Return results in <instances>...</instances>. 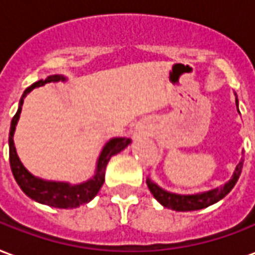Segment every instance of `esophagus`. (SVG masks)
Listing matches in <instances>:
<instances>
[{
	"mask_svg": "<svg viewBox=\"0 0 255 255\" xmlns=\"http://www.w3.org/2000/svg\"><path fill=\"white\" fill-rule=\"evenodd\" d=\"M134 133H136V134H143V133H144V129H141L140 126H136V129H134Z\"/></svg>",
	"mask_w": 255,
	"mask_h": 255,
	"instance_id": "1",
	"label": "esophagus"
}]
</instances>
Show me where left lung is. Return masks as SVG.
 Returning a JSON list of instances; mask_svg holds the SVG:
<instances>
[{
	"instance_id": "8db88e82",
	"label": "left lung",
	"mask_w": 255,
	"mask_h": 255,
	"mask_svg": "<svg viewBox=\"0 0 255 255\" xmlns=\"http://www.w3.org/2000/svg\"><path fill=\"white\" fill-rule=\"evenodd\" d=\"M236 107H238V98H236ZM242 168H243V159H240L229 182H226L224 186H219L217 189L204 191V193H197V194H176V193L166 191L161 189L157 183H154L150 178H147L145 183L158 203L166 208H171L175 211H196V210H203L218 203L226 194H229V191L235 187V184L239 180Z\"/></svg>"
}]
</instances>
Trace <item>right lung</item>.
<instances>
[{"label":"right lung","instance_id":"add662e5","mask_svg":"<svg viewBox=\"0 0 255 255\" xmlns=\"http://www.w3.org/2000/svg\"><path fill=\"white\" fill-rule=\"evenodd\" d=\"M65 80L66 77L62 75H52L47 77L45 80H38L36 83H33L30 87L24 90L19 101V108L10 122L9 140H8L9 141V164L13 178L27 197H30L31 200H34L40 204L50 205L55 208H76L80 205L87 204L97 196V193L104 183L105 168H107L108 161L112 155L125 150L130 144L131 140L128 137H114L111 138L110 141H107V144L103 147L101 154L97 159V168H96L94 176L83 183L71 184L68 182H52V180H44V179L33 176L20 162L16 154L15 143H13V133H15V128L20 117L23 100L36 87L44 86L45 83H51V82L55 83V82H65Z\"/></svg>","mask_w":255,"mask_h":255}]
</instances>
